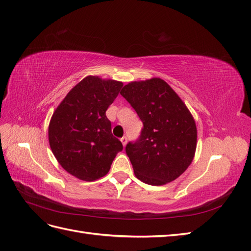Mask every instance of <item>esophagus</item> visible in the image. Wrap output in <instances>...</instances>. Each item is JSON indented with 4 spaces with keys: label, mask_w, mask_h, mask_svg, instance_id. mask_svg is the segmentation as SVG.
Returning a JSON list of instances; mask_svg holds the SVG:
<instances>
[{
    "label": "esophagus",
    "mask_w": 251,
    "mask_h": 251,
    "mask_svg": "<svg viewBox=\"0 0 251 251\" xmlns=\"http://www.w3.org/2000/svg\"><path fill=\"white\" fill-rule=\"evenodd\" d=\"M120 141H121V143H123V146H124V147H126V141H127V138L126 137V136H124V137H121V138H120Z\"/></svg>",
    "instance_id": "1"
}]
</instances>
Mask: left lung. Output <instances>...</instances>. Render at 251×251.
Listing matches in <instances>:
<instances>
[{
    "label": "left lung",
    "mask_w": 251,
    "mask_h": 251,
    "mask_svg": "<svg viewBox=\"0 0 251 251\" xmlns=\"http://www.w3.org/2000/svg\"><path fill=\"white\" fill-rule=\"evenodd\" d=\"M120 94L143 124L139 138L126 147L135 176L150 185L177 179L197 147L196 124L185 103L161 78L132 81Z\"/></svg>",
    "instance_id": "8db88e82"
}]
</instances>
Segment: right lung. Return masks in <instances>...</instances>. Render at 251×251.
<instances>
[{
    "label": "right lung",
    "mask_w": 251,
    "mask_h": 251,
    "mask_svg": "<svg viewBox=\"0 0 251 251\" xmlns=\"http://www.w3.org/2000/svg\"><path fill=\"white\" fill-rule=\"evenodd\" d=\"M124 83L87 76L75 86L54 111L49 143L63 169L83 181L107 175L123 143L114 137L105 111Z\"/></svg>",
    "instance_id": "add662e5"
}]
</instances>
